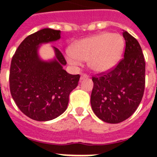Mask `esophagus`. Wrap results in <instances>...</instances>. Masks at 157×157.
<instances>
[{"instance_id": "34e87169", "label": "esophagus", "mask_w": 157, "mask_h": 157, "mask_svg": "<svg viewBox=\"0 0 157 157\" xmlns=\"http://www.w3.org/2000/svg\"><path fill=\"white\" fill-rule=\"evenodd\" d=\"M89 76L86 75V74H82L81 76V81H82V80H84V79H86V78H88Z\"/></svg>"}]
</instances>
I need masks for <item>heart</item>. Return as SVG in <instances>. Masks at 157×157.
<instances>
[{
    "instance_id": "b5f03b06",
    "label": "heart",
    "mask_w": 157,
    "mask_h": 157,
    "mask_svg": "<svg viewBox=\"0 0 157 157\" xmlns=\"http://www.w3.org/2000/svg\"><path fill=\"white\" fill-rule=\"evenodd\" d=\"M124 41L119 34L102 33L85 38L70 48L67 55L69 63L87 61L88 67L97 73H103L117 66L124 52Z\"/></svg>"
}]
</instances>
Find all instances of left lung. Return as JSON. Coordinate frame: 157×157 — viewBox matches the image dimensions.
Instances as JSON below:
<instances>
[{
  "instance_id": "obj_1",
  "label": "left lung",
  "mask_w": 157,
  "mask_h": 157,
  "mask_svg": "<svg viewBox=\"0 0 157 157\" xmlns=\"http://www.w3.org/2000/svg\"><path fill=\"white\" fill-rule=\"evenodd\" d=\"M124 59L107 73L93 76L90 103L103 121L117 124L128 119L139 107L145 88V60L138 40L123 31Z\"/></svg>"
}]
</instances>
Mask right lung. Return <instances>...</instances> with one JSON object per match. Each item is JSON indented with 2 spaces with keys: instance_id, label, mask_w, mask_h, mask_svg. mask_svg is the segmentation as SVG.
<instances>
[{
  "instance_id": "1",
  "label": "right lung",
  "mask_w": 157,
  "mask_h": 157,
  "mask_svg": "<svg viewBox=\"0 0 157 157\" xmlns=\"http://www.w3.org/2000/svg\"><path fill=\"white\" fill-rule=\"evenodd\" d=\"M59 30L44 28L22 41L11 60L10 89L20 111L29 118L47 121L66 111L69 94L78 85L80 75L63 69V55L52 46L55 56L45 61L39 55L40 45L60 39Z\"/></svg>"
}]
</instances>
